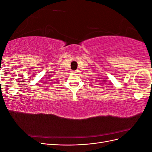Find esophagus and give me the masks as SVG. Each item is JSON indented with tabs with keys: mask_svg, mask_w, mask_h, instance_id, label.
I'll return each mask as SVG.
<instances>
[{
	"mask_svg": "<svg viewBox=\"0 0 152 152\" xmlns=\"http://www.w3.org/2000/svg\"><path fill=\"white\" fill-rule=\"evenodd\" d=\"M72 72H73V73H77V72H78V70H73V71H72Z\"/></svg>",
	"mask_w": 152,
	"mask_h": 152,
	"instance_id": "34e87169",
	"label": "esophagus"
}]
</instances>
